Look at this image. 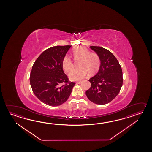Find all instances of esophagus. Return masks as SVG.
I'll list each match as a JSON object with an SVG mask.
<instances>
[{
  "instance_id": "34e87169",
  "label": "esophagus",
  "mask_w": 152,
  "mask_h": 152,
  "mask_svg": "<svg viewBox=\"0 0 152 152\" xmlns=\"http://www.w3.org/2000/svg\"><path fill=\"white\" fill-rule=\"evenodd\" d=\"M82 82L81 81H77V83H76V84H80Z\"/></svg>"
}]
</instances>
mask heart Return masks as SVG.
<instances>
[{"label": "heart", "instance_id": "b5f03b06", "mask_svg": "<svg viewBox=\"0 0 152 152\" xmlns=\"http://www.w3.org/2000/svg\"><path fill=\"white\" fill-rule=\"evenodd\" d=\"M75 60L80 59L78 62L79 67L72 69L69 73V77L72 80H80L87 75L88 72L94 73L99 68L100 60L97 53L90 52L84 47H79L73 50ZM62 66L66 72H68L73 67V61L68 55H65L62 61Z\"/></svg>", "mask_w": 152, "mask_h": 152}]
</instances>
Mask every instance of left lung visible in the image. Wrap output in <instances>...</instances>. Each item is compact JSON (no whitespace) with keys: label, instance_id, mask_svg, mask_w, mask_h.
<instances>
[{"label":"left lung","instance_id":"left-lung-1","mask_svg":"<svg viewBox=\"0 0 152 152\" xmlns=\"http://www.w3.org/2000/svg\"><path fill=\"white\" fill-rule=\"evenodd\" d=\"M100 60V68L97 74L88 81L90 88L86 91L88 99L94 103H109L119 94L123 85L121 66L113 54L101 47L90 46Z\"/></svg>","mask_w":152,"mask_h":152}]
</instances>
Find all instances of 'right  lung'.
<instances>
[{"instance_id": "obj_1", "label": "right lung", "mask_w": 152, "mask_h": 152, "mask_svg": "<svg viewBox=\"0 0 152 152\" xmlns=\"http://www.w3.org/2000/svg\"><path fill=\"white\" fill-rule=\"evenodd\" d=\"M71 45H58L46 49L32 66L30 83L34 94L43 103L52 107L67 100L75 83L69 81L62 61Z\"/></svg>"}]
</instances>
